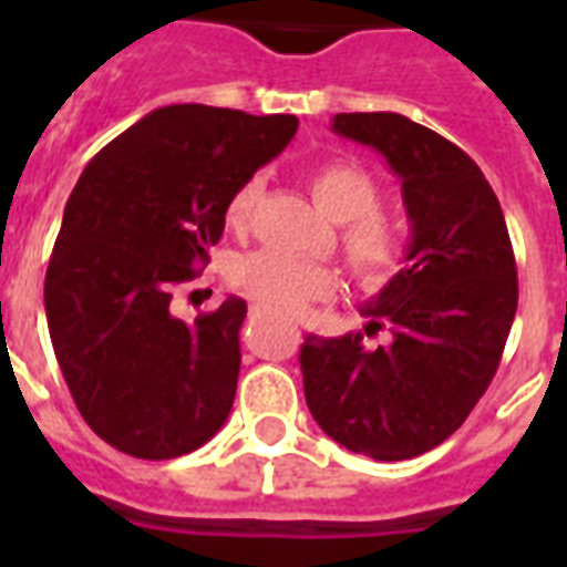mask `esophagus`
I'll return each instance as SVG.
<instances>
[{
  "label": "esophagus",
  "instance_id": "1",
  "mask_svg": "<svg viewBox=\"0 0 567 567\" xmlns=\"http://www.w3.org/2000/svg\"><path fill=\"white\" fill-rule=\"evenodd\" d=\"M261 315H265V311H261V306H249V318L256 320V318H261Z\"/></svg>",
  "mask_w": 567,
  "mask_h": 567
}]
</instances>
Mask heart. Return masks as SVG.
I'll use <instances>...</instances> for the list:
<instances>
[{
    "mask_svg": "<svg viewBox=\"0 0 567 567\" xmlns=\"http://www.w3.org/2000/svg\"><path fill=\"white\" fill-rule=\"evenodd\" d=\"M311 196L320 212L336 223H344L341 244H344L347 265L353 267L364 288H382L400 274L403 267V235L388 214L377 208L379 185L371 173L350 158L320 164L309 179ZM261 182L247 179L226 205L231 226H244L256 208ZM231 288L267 311H300L315 300H329L338 291V276L332 267L318 261L282 256L274 249H256L231 261Z\"/></svg>",
    "mask_w": 567,
    "mask_h": 567,
    "instance_id": "1",
    "label": "heart"
}]
</instances>
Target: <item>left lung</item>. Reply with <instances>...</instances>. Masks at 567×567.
<instances>
[{
  "instance_id": "1",
  "label": "left lung",
  "mask_w": 567,
  "mask_h": 567,
  "mask_svg": "<svg viewBox=\"0 0 567 567\" xmlns=\"http://www.w3.org/2000/svg\"><path fill=\"white\" fill-rule=\"evenodd\" d=\"M332 132L373 146L403 182L405 267L362 306L364 332L306 336L311 417L353 453L400 462L439 447L485 394L518 309L503 208L483 171L447 137L394 111L336 114Z\"/></svg>"
}]
</instances>
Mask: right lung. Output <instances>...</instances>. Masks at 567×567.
<instances>
[{"label":"right lung","instance_id":"1","mask_svg":"<svg viewBox=\"0 0 567 567\" xmlns=\"http://www.w3.org/2000/svg\"><path fill=\"white\" fill-rule=\"evenodd\" d=\"M293 114L212 105L150 111L91 158L47 267L49 338L79 412L137 458L214 439L235 403L247 302L185 323L173 288L208 265L231 194L297 135Z\"/></svg>","mask_w":567,"mask_h":567}]
</instances>
